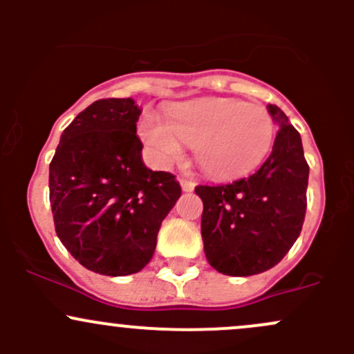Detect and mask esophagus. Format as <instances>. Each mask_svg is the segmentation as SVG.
<instances>
[{
  "label": "esophagus",
  "mask_w": 354,
  "mask_h": 354,
  "mask_svg": "<svg viewBox=\"0 0 354 354\" xmlns=\"http://www.w3.org/2000/svg\"><path fill=\"white\" fill-rule=\"evenodd\" d=\"M180 185H181V188H183V192H194V188H195L194 181L187 180V178H181Z\"/></svg>",
  "instance_id": "34e87169"
}]
</instances>
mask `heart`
Wrapping results in <instances>:
<instances>
[{"mask_svg": "<svg viewBox=\"0 0 354 354\" xmlns=\"http://www.w3.org/2000/svg\"><path fill=\"white\" fill-rule=\"evenodd\" d=\"M140 137L156 162L180 159L195 144V159L209 176L231 180L250 174L272 149L274 121L262 106L238 99L202 97L167 111V120L147 114Z\"/></svg>", "mask_w": 354, "mask_h": 354, "instance_id": "obj_1", "label": "heart"}]
</instances>
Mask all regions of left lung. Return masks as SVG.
Returning <instances> with one entry per match:
<instances>
[{
  "label": "left lung",
  "instance_id": "obj_1",
  "mask_svg": "<svg viewBox=\"0 0 354 354\" xmlns=\"http://www.w3.org/2000/svg\"><path fill=\"white\" fill-rule=\"evenodd\" d=\"M267 109L279 130L260 169L230 185L195 188L203 202V252L226 276L272 269L295 245L305 221L310 167L301 137L277 106Z\"/></svg>",
  "mask_w": 354,
  "mask_h": 354
}]
</instances>
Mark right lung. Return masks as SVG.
<instances>
[{"instance_id":"right-lung-1","label":"right lung","mask_w":354,"mask_h":354,"mask_svg":"<svg viewBox=\"0 0 354 354\" xmlns=\"http://www.w3.org/2000/svg\"><path fill=\"white\" fill-rule=\"evenodd\" d=\"M133 99H99L65 128L49 164L56 234L75 260L102 276L140 272L160 223L181 195L176 178L142 160Z\"/></svg>"}]
</instances>
